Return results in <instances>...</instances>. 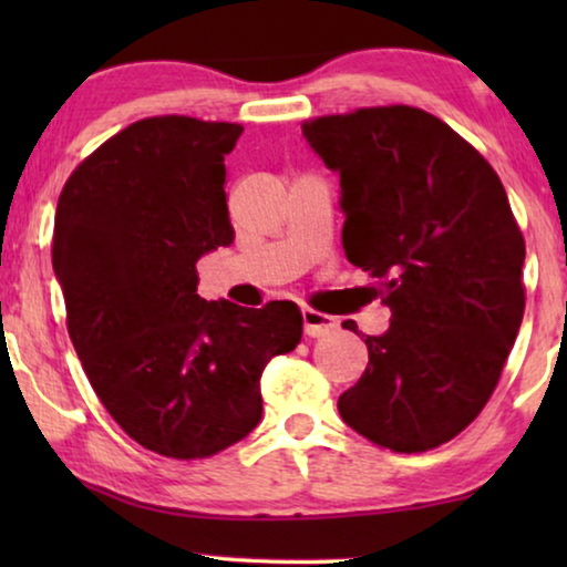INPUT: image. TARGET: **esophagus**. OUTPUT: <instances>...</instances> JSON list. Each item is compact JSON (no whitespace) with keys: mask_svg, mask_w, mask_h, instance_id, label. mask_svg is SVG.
I'll return each instance as SVG.
<instances>
[{"mask_svg":"<svg viewBox=\"0 0 567 567\" xmlns=\"http://www.w3.org/2000/svg\"><path fill=\"white\" fill-rule=\"evenodd\" d=\"M301 320H305V332L309 338L330 336V332L338 328V322L332 320V317L315 312V309H301Z\"/></svg>","mask_w":567,"mask_h":567,"instance_id":"34e87169","label":"esophagus"}]
</instances>
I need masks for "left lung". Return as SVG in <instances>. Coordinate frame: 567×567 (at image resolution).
I'll return each mask as SVG.
<instances>
[{"label":"left lung","mask_w":567,"mask_h":567,"mask_svg":"<svg viewBox=\"0 0 567 567\" xmlns=\"http://www.w3.org/2000/svg\"><path fill=\"white\" fill-rule=\"evenodd\" d=\"M340 175L343 247L377 278L390 328L338 400L355 433L392 452L446 444L498 384L524 317V237L483 154L408 105L301 126ZM343 328L355 332V322Z\"/></svg>","instance_id":"1"}]
</instances>
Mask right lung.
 Segmentation results:
<instances>
[{"label": "right lung", "mask_w": 567, "mask_h": 567, "mask_svg": "<svg viewBox=\"0 0 567 567\" xmlns=\"http://www.w3.org/2000/svg\"><path fill=\"white\" fill-rule=\"evenodd\" d=\"M243 126L188 115L131 123L69 177L53 274L84 374L113 421L173 460H204L262 415L260 377L301 340L293 301L196 293V266L235 243L224 154Z\"/></svg>", "instance_id": "right-lung-1"}]
</instances>
